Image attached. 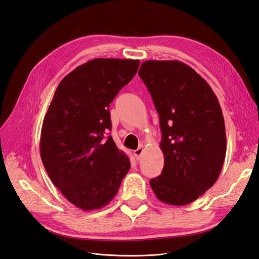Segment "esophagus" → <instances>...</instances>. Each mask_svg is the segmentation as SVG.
<instances>
[{
    "instance_id": "esophagus-1",
    "label": "esophagus",
    "mask_w": 259,
    "mask_h": 259,
    "mask_svg": "<svg viewBox=\"0 0 259 259\" xmlns=\"http://www.w3.org/2000/svg\"><path fill=\"white\" fill-rule=\"evenodd\" d=\"M143 152H144V149L140 147V148H138V149H136V150L134 151V156H135V159L136 160H139L140 158H142V154H143Z\"/></svg>"
}]
</instances>
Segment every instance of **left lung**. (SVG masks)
<instances>
[{"label": "left lung", "instance_id": "8db88e82", "mask_svg": "<svg viewBox=\"0 0 259 259\" xmlns=\"http://www.w3.org/2000/svg\"><path fill=\"white\" fill-rule=\"evenodd\" d=\"M139 76L159 113L164 154L160 176L150 180L161 202L187 205L213 186L226 156L222 108L203 77L178 60H147Z\"/></svg>", "mask_w": 259, "mask_h": 259}]
</instances>
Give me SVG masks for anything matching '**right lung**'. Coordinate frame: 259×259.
<instances>
[{"mask_svg": "<svg viewBox=\"0 0 259 259\" xmlns=\"http://www.w3.org/2000/svg\"><path fill=\"white\" fill-rule=\"evenodd\" d=\"M139 60L97 58L59 83L43 121L41 159L65 198L83 210L106 206L131 168L111 136L109 106L137 73Z\"/></svg>", "mask_w": 259, "mask_h": 259, "instance_id": "1", "label": "right lung"}]
</instances>
